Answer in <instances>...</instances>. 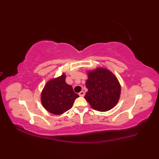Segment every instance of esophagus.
<instances>
[{
    "label": "esophagus",
    "instance_id": "esophagus-1",
    "mask_svg": "<svg viewBox=\"0 0 159 159\" xmlns=\"http://www.w3.org/2000/svg\"><path fill=\"white\" fill-rule=\"evenodd\" d=\"M79 95L80 96V97H84V96L85 95V93H84V91H80V92L79 93Z\"/></svg>",
    "mask_w": 159,
    "mask_h": 159
}]
</instances>
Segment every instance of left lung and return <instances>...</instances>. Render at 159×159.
I'll return each mask as SVG.
<instances>
[{"label": "left lung", "mask_w": 159, "mask_h": 159, "mask_svg": "<svg viewBox=\"0 0 159 159\" xmlns=\"http://www.w3.org/2000/svg\"><path fill=\"white\" fill-rule=\"evenodd\" d=\"M87 75L88 91L84 98L91 108L102 112L113 109L119 102L121 91L117 77L103 67L87 70Z\"/></svg>", "instance_id": "obj_1"}]
</instances>
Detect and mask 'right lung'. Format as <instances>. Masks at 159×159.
<instances>
[{"label": "right lung", "mask_w": 159, "mask_h": 159, "mask_svg": "<svg viewBox=\"0 0 159 159\" xmlns=\"http://www.w3.org/2000/svg\"><path fill=\"white\" fill-rule=\"evenodd\" d=\"M64 73L46 82L41 92V103L50 113L61 115L71 108L78 94L74 93L71 85L66 82Z\"/></svg>", "instance_id": "add662e5"}]
</instances>
